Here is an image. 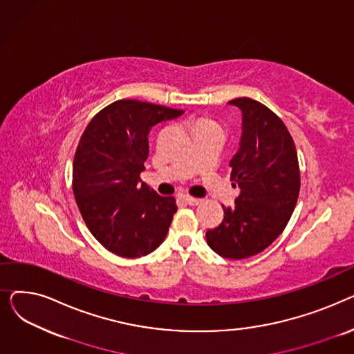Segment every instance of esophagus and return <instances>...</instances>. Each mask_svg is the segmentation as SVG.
I'll use <instances>...</instances> for the list:
<instances>
[{
	"mask_svg": "<svg viewBox=\"0 0 354 354\" xmlns=\"http://www.w3.org/2000/svg\"><path fill=\"white\" fill-rule=\"evenodd\" d=\"M185 201H187V203H189L191 207H196V205H199V203H202L203 199L194 198V196H185Z\"/></svg>",
	"mask_w": 354,
	"mask_h": 354,
	"instance_id": "1",
	"label": "esophagus"
}]
</instances>
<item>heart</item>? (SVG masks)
I'll use <instances>...</instances> for the list:
<instances>
[{"label":"heart","mask_w":354,"mask_h":354,"mask_svg":"<svg viewBox=\"0 0 354 354\" xmlns=\"http://www.w3.org/2000/svg\"><path fill=\"white\" fill-rule=\"evenodd\" d=\"M202 123H212V122H209V120H203Z\"/></svg>","instance_id":"heart-1"}]
</instances>
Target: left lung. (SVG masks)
I'll use <instances>...</instances> for the list:
<instances>
[{
  "label": "left lung",
  "mask_w": 354,
  "mask_h": 354,
  "mask_svg": "<svg viewBox=\"0 0 354 354\" xmlns=\"http://www.w3.org/2000/svg\"><path fill=\"white\" fill-rule=\"evenodd\" d=\"M228 103L243 111L239 149L230 162L241 192L235 208L222 205L224 219L207 231V243L221 257L244 259L284 231L299 199L300 167L288 129L272 110L250 97Z\"/></svg>",
  "instance_id": "8db88e82"
}]
</instances>
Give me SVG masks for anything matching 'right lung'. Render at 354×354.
<instances>
[{"label":"right lung","mask_w":354,"mask_h":354,"mask_svg":"<svg viewBox=\"0 0 354 354\" xmlns=\"http://www.w3.org/2000/svg\"><path fill=\"white\" fill-rule=\"evenodd\" d=\"M183 110L140 100H118L90 120L73 162V192L91 235L119 257L151 254L178 209L140 179L149 155L147 135Z\"/></svg>","instance_id":"add662e5"}]
</instances>
